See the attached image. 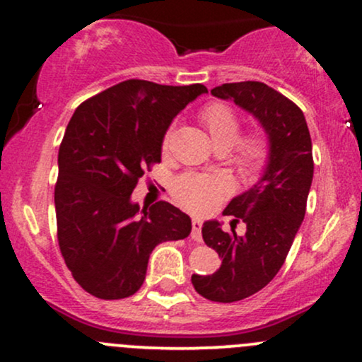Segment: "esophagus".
<instances>
[{
    "instance_id": "obj_1",
    "label": "esophagus",
    "mask_w": 362,
    "mask_h": 362,
    "mask_svg": "<svg viewBox=\"0 0 362 362\" xmlns=\"http://www.w3.org/2000/svg\"><path fill=\"white\" fill-rule=\"evenodd\" d=\"M201 228H202V221H201V219L194 218V219H192V233H190V236H192L194 242H197V243L202 242Z\"/></svg>"
}]
</instances>
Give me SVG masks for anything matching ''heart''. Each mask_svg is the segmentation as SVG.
<instances>
[{"mask_svg": "<svg viewBox=\"0 0 362 362\" xmlns=\"http://www.w3.org/2000/svg\"><path fill=\"white\" fill-rule=\"evenodd\" d=\"M201 120L218 149L233 146V160L245 170H259L267 163L271 146L265 132L252 131L240 138L242 124L230 105L211 102L201 110ZM173 126L167 129L161 139V149L167 151L172 143ZM233 184L224 173H184L172 185V195L182 207L194 214H207L226 195L231 194Z\"/></svg>", "mask_w": 362, "mask_h": 362, "instance_id": "b5f03b06", "label": "heart"}]
</instances>
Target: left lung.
Instances as JSON below:
<instances>
[{
    "instance_id": "8db88e82",
    "label": "left lung",
    "mask_w": 362,
    "mask_h": 362,
    "mask_svg": "<svg viewBox=\"0 0 362 362\" xmlns=\"http://www.w3.org/2000/svg\"><path fill=\"white\" fill-rule=\"evenodd\" d=\"M259 119L269 136V163L250 190L228 204L223 214L243 221V236L226 233L218 221H206L202 238L221 257L211 276L194 274L195 291L206 300L233 303L259 293L288 257L306 213L313 180V155L306 119L288 97L260 81L224 83L211 90Z\"/></svg>"
}]
</instances>
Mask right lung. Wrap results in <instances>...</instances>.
<instances>
[{
  "mask_svg": "<svg viewBox=\"0 0 362 362\" xmlns=\"http://www.w3.org/2000/svg\"><path fill=\"white\" fill-rule=\"evenodd\" d=\"M206 91L201 83L127 80L74 110L59 146L54 204L62 259L91 296L134 294L153 248L190 235V218L178 207L158 201L139 216L131 194L161 161V139L173 117Z\"/></svg>",
  "mask_w": 362,
  "mask_h": 362,
  "instance_id": "add662e5",
  "label": "right lung"
}]
</instances>
